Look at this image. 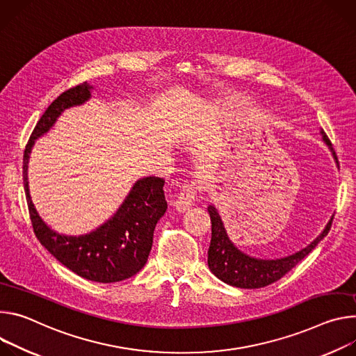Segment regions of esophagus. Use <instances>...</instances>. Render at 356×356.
Listing matches in <instances>:
<instances>
[{"mask_svg":"<svg viewBox=\"0 0 356 356\" xmlns=\"http://www.w3.org/2000/svg\"><path fill=\"white\" fill-rule=\"evenodd\" d=\"M196 192H198V186H195V185L184 186V188L178 192V195L175 196L174 207H175L179 212H184V211L189 209V208L193 205Z\"/></svg>","mask_w":356,"mask_h":356,"instance_id":"34e87169","label":"esophagus"}]
</instances>
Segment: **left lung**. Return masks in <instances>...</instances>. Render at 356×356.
<instances>
[{
	"mask_svg": "<svg viewBox=\"0 0 356 356\" xmlns=\"http://www.w3.org/2000/svg\"><path fill=\"white\" fill-rule=\"evenodd\" d=\"M321 134L323 140L330 147L334 158L337 160L335 151L328 136L325 134L324 130H321ZM208 212L212 222V238L208 250V266L219 280L229 286L239 289H260L280 280L283 275H286L297 263H300L305 256H308L312 252V249L325 238L331 229L334 219L331 218L324 232L302 250L283 259L261 260L245 254L230 242L225 226L222 223V219L215 207L209 205Z\"/></svg>",
	"mask_w": 356,
	"mask_h": 356,
	"instance_id": "1",
	"label": "left lung"
}]
</instances>
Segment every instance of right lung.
<instances>
[{"instance_id":"add662e5","label":"right lung","mask_w":356,"mask_h":356,"mask_svg":"<svg viewBox=\"0 0 356 356\" xmlns=\"http://www.w3.org/2000/svg\"><path fill=\"white\" fill-rule=\"evenodd\" d=\"M93 88L85 82L65 90L36 123L24 151V189L33 232L41 245L65 267L96 283H115L137 274L147 263L156 222L167 211L164 179H138L118 211L96 230L82 236H65L52 230L38 215L28 186V160L38 137L45 134L65 108L90 99Z\"/></svg>"}]
</instances>
